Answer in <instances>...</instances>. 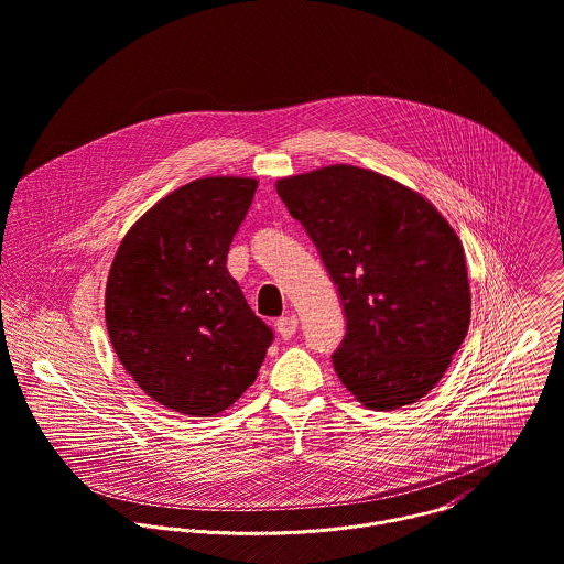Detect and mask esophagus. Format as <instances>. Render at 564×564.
<instances>
[{"label": "esophagus", "instance_id": "esophagus-1", "mask_svg": "<svg viewBox=\"0 0 564 564\" xmlns=\"http://www.w3.org/2000/svg\"><path fill=\"white\" fill-rule=\"evenodd\" d=\"M275 328H278V335H280L282 339H291V337L295 335V330H297V317H293V315H286V317L278 319Z\"/></svg>", "mask_w": 564, "mask_h": 564}]
</instances>
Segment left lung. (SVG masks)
Listing matches in <instances>:
<instances>
[{
	"label": "left lung",
	"mask_w": 564,
	"mask_h": 564,
	"mask_svg": "<svg viewBox=\"0 0 564 564\" xmlns=\"http://www.w3.org/2000/svg\"><path fill=\"white\" fill-rule=\"evenodd\" d=\"M291 216L337 284L346 337L333 366L368 409L417 402L451 366L470 324L459 236L415 189L335 164L278 180Z\"/></svg>",
	"instance_id": "1"
}]
</instances>
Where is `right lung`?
Wrapping results in <instances>:
<instances>
[{"instance_id":"right-lung-1","label":"right lung","mask_w":564,"mask_h":564,"mask_svg":"<svg viewBox=\"0 0 564 564\" xmlns=\"http://www.w3.org/2000/svg\"><path fill=\"white\" fill-rule=\"evenodd\" d=\"M258 180L203 177L158 200L122 238L105 319L124 370L155 402L192 417L231 406L273 341L227 271Z\"/></svg>"}]
</instances>
